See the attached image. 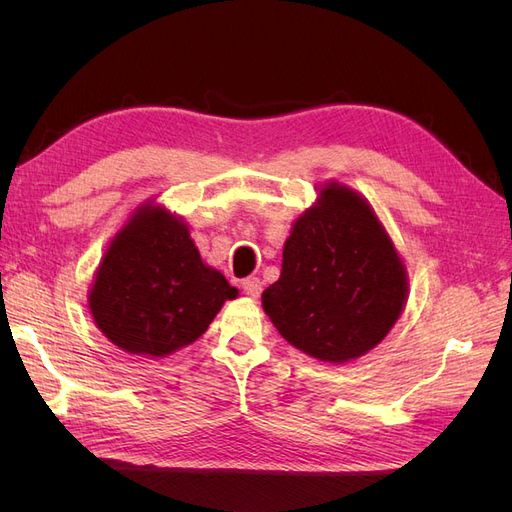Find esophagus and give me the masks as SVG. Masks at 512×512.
<instances>
[{"label":"esophagus","instance_id":"obj_1","mask_svg":"<svg viewBox=\"0 0 512 512\" xmlns=\"http://www.w3.org/2000/svg\"><path fill=\"white\" fill-rule=\"evenodd\" d=\"M243 290H245L247 297L258 299L260 292H262V282L258 280V277H245V280H243Z\"/></svg>","mask_w":512,"mask_h":512}]
</instances>
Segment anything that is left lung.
<instances>
[{
  "label": "left lung",
  "mask_w": 512,
  "mask_h": 512,
  "mask_svg": "<svg viewBox=\"0 0 512 512\" xmlns=\"http://www.w3.org/2000/svg\"><path fill=\"white\" fill-rule=\"evenodd\" d=\"M406 299L408 271L378 215L359 192L329 181L294 220L262 309L288 344L339 365L376 348Z\"/></svg>",
  "instance_id": "obj_1"
}]
</instances>
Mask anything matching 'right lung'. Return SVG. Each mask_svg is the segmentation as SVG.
<instances>
[{"instance_id": "1", "label": "right lung", "mask_w": 512, "mask_h": 512, "mask_svg": "<svg viewBox=\"0 0 512 512\" xmlns=\"http://www.w3.org/2000/svg\"><path fill=\"white\" fill-rule=\"evenodd\" d=\"M237 294L200 258L188 224L149 200L108 243L87 303L123 352L162 359L196 342Z\"/></svg>"}]
</instances>
